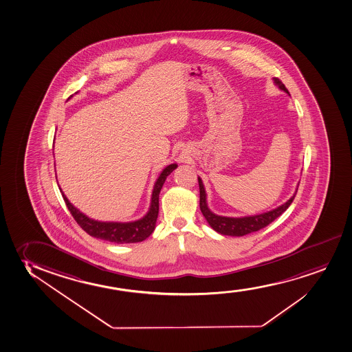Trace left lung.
<instances>
[{"label": "left lung", "instance_id": "8db88e82", "mask_svg": "<svg viewBox=\"0 0 352 352\" xmlns=\"http://www.w3.org/2000/svg\"><path fill=\"white\" fill-rule=\"evenodd\" d=\"M274 81L280 89L289 93L287 87L278 78H274ZM198 184H199V206H201V214H204V217L210 224L211 228L216 230L217 233L222 234V235H230V236H243L247 234L258 232V230L265 228L266 226L274 222V219L279 217L284 211L288 209L294 201V198L296 196V193H295L287 203H284L283 206H278L277 209L269 211V212L248 216V217L233 219V217H223V216L212 214L206 206V190H204L201 178H198Z\"/></svg>", "mask_w": 352, "mask_h": 352}]
</instances>
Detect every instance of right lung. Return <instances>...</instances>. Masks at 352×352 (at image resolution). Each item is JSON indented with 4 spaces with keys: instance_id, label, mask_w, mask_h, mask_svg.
Listing matches in <instances>:
<instances>
[{
    "instance_id": "obj_1",
    "label": "right lung",
    "mask_w": 352,
    "mask_h": 352,
    "mask_svg": "<svg viewBox=\"0 0 352 352\" xmlns=\"http://www.w3.org/2000/svg\"><path fill=\"white\" fill-rule=\"evenodd\" d=\"M177 168V164H169L162 170L159 179L156 180L153 197H151V206L149 212L142 219L130 222V223H117V222H98L94 219H88L86 214L74 208L69 203L67 197L63 196L64 201L67 204L70 214H73L74 219L78 222V226L89 234L91 236L96 239L114 242V243H133L146 240L155 229L156 219L159 214V195L164 185V180L169 174Z\"/></svg>"
}]
</instances>
